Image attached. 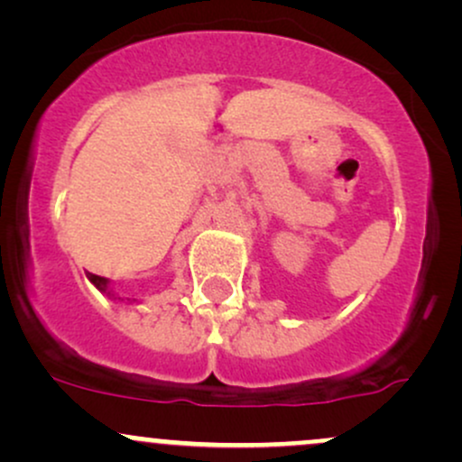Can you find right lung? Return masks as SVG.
Instances as JSON below:
<instances>
[{
  "label": "right lung",
  "instance_id": "add662e5",
  "mask_svg": "<svg viewBox=\"0 0 462 462\" xmlns=\"http://www.w3.org/2000/svg\"><path fill=\"white\" fill-rule=\"evenodd\" d=\"M88 280H91V282H93L95 286H97V289L102 291V293H108V295H110V291H108V280L102 278V275L88 273Z\"/></svg>",
  "mask_w": 462,
  "mask_h": 462
}]
</instances>
